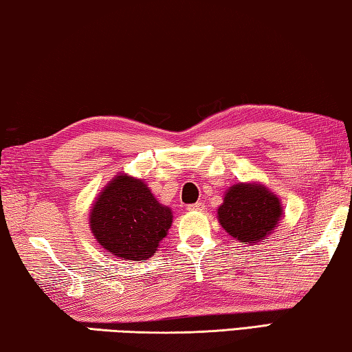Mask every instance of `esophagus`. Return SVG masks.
I'll use <instances>...</instances> for the list:
<instances>
[{
	"mask_svg": "<svg viewBox=\"0 0 352 352\" xmlns=\"http://www.w3.org/2000/svg\"><path fill=\"white\" fill-rule=\"evenodd\" d=\"M204 206H205V205H204L202 202H196V204L188 205V210H189V211H202Z\"/></svg>",
	"mask_w": 352,
	"mask_h": 352,
	"instance_id": "34e87169",
	"label": "esophagus"
}]
</instances>
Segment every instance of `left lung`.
<instances>
[{"mask_svg":"<svg viewBox=\"0 0 352 352\" xmlns=\"http://www.w3.org/2000/svg\"><path fill=\"white\" fill-rule=\"evenodd\" d=\"M280 200L258 183L233 185L217 208V219L228 235L244 244L260 243L282 217Z\"/></svg>","mask_w":352,"mask_h":352,"instance_id":"obj_1","label":"left lung"}]
</instances>
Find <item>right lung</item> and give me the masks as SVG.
I'll list each match as a JSON object with an SVG mask.
<instances>
[{
  "label": "right lung",
  "instance_id": "1",
  "mask_svg": "<svg viewBox=\"0 0 352 352\" xmlns=\"http://www.w3.org/2000/svg\"><path fill=\"white\" fill-rule=\"evenodd\" d=\"M172 217L169 206L161 205L146 183L119 174L94 202L89 226L106 252L141 261L156 252Z\"/></svg>",
  "mask_w": 352,
  "mask_h": 352
}]
</instances>
